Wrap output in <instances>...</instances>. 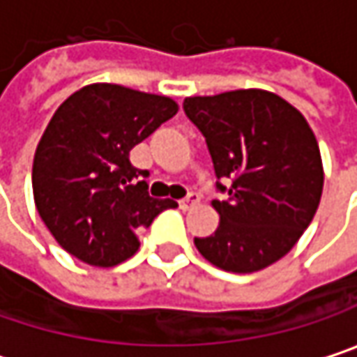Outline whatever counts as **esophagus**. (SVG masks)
Wrapping results in <instances>:
<instances>
[{
	"label": "esophagus",
	"instance_id": "obj_1",
	"mask_svg": "<svg viewBox=\"0 0 357 357\" xmlns=\"http://www.w3.org/2000/svg\"><path fill=\"white\" fill-rule=\"evenodd\" d=\"M198 202H200V196L196 192H190L183 200H179V208L181 211H192L194 206H198Z\"/></svg>",
	"mask_w": 357,
	"mask_h": 357
}]
</instances>
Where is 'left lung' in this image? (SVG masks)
<instances>
[{
	"label": "left lung",
	"mask_w": 357,
	"mask_h": 357,
	"mask_svg": "<svg viewBox=\"0 0 357 357\" xmlns=\"http://www.w3.org/2000/svg\"><path fill=\"white\" fill-rule=\"evenodd\" d=\"M183 112L206 139L216 190L229 194L212 202L218 229L194 245L225 272L272 266L307 231L323 192L321 153L305 116L264 89L185 98Z\"/></svg>",
	"instance_id": "1"
}]
</instances>
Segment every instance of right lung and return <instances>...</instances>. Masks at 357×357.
Returning <instances> with one entry per match:
<instances>
[{"mask_svg": "<svg viewBox=\"0 0 357 357\" xmlns=\"http://www.w3.org/2000/svg\"><path fill=\"white\" fill-rule=\"evenodd\" d=\"M176 112L165 96L112 83L85 85L59 106L34 153L32 190L67 253L98 268L118 266L137 253L141 229L178 206L149 196V172L128 159Z\"/></svg>", "mask_w": 357, "mask_h": 357, "instance_id": "add662e5", "label": "right lung"}]
</instances>
